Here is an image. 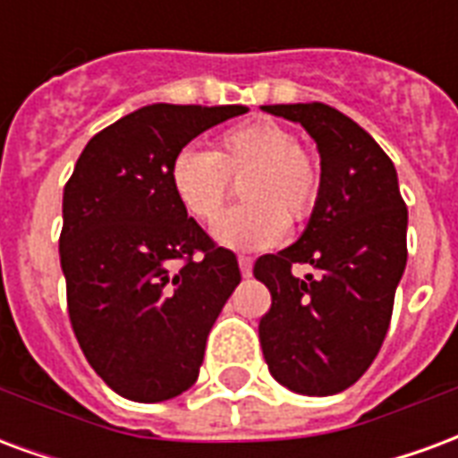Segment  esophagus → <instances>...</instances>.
<instances>
[{"mask_svg": "<svg viewBox=\"0 0 458 458\" xmlns=\"http://www.w3.org/2000/svg\"><path fill=\"white\" fill-rule=\"evenodd\" d=\"M238 265L242 277H250V275H252V258H245V255H242V258H238Z\"/></svg>", "mask_w": 458, "mask_h": 458, "instance_id": "1", "label": "esophagus"}]
</instances>
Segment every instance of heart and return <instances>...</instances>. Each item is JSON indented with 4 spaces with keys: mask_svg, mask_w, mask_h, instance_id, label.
<instances>
[{
    "mask_svg": "<svg viewBox=\"0 0 458 458\" xmlns=\"http://www.w3.org/2000/svg\"><path fill=\"white\" fill-rule=\"evenodd\" d=\"M240 183L245 206L216 223L213 235L233 250H265L287 235L289 223H304L321 196V169L294 131L267 117L240 122L220 131L213 149L183 147L169 164L174 196L200 223L218 218L230 193V179Z\"/></svg>",
    "mask_w": 458,
    "mask_h": 458,
    "instance_id": "heart-1",
    "label": "heart"
}]
</instances>
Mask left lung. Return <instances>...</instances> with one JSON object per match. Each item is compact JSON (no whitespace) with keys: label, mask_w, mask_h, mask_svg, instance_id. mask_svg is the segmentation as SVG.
<instances>
[{"label":"left lung","mask_w":458,"mask_h":458,"mask_svg":"<svg viewBox=\"0 0 458 458\" xmlns=\"http://www.w3.org/2000/svg\"><path fill=\"white\" fill-rule=\"evenodd\" d=\"M299 122L321 154V196L301 238L255 262L272 307L259 344L272 377L299 394L344 393L370 368L407 265V206L390 157L368 131L324 103L262 105ZM294 264L315 275L299 280Z\"/></svg>","instance_id":"left-lung-1"}]
</instances>
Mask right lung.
<instances>
[{"label": "right lung", "instance_id": "add662e5", "mask_svg": "<svg viewBox=\"0 0 458 458\" xmlns=\"http://www.w3.org/2000/svg\"><path fill=\"white\" fill-rule=\"evenodd\" d=\"M242 105H147L85 144L64 189L58 240L68 317L88 363L134 403L176 397L199 377L206 338L240 284L174 196L169 164Z\"/></svg>", "mask_w": 458, "mask_h": 458}]
</instances>
